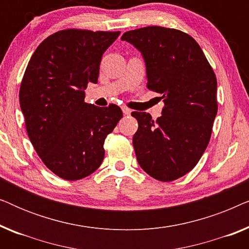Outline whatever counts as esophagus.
<instances>
[{"instance_id":"esophagus-1","label":"esophagus","mask_w":249,"mask_h":249,"mask_svg":"<svg viewBox=\"0 0 249 249\" xmlns=\"http://www.w3.org/2000/svg\"><path fill=\"white\" fill-rule=\"evenodd\" d=\"M122 112H124V115H130L131 114V110L128 107H122Z\"/></svg>"}]
</instances>
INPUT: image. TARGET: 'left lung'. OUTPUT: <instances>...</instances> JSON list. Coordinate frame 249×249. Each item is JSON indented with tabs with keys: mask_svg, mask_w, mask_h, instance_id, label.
I'll list each match as a JSON object with an SVG mask.
<instances>
[{
	"mask_svg": "<svg viewBox=\"0 0 249 249\" xmlns=\"http://www.w3.org/2000/svg\"><path fill=\"white\" fill-rule=\"evenodd\" d=\"M121 39L142 53L147 88L164 102L156 121L146 112L131 113L138 121L136 158L147 175L172 181L193 170L209 145L217 113L216 77L196 40L180 30L144 27Z\"/></svg>",
	"mask_w": 249,
	"mask_h": 249,
	"instance_id": "obj_1",
	"label": "left lung"
}]
</instances>
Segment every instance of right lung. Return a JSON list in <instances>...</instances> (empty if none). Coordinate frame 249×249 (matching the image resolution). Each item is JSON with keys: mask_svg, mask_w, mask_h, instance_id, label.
Listing matches in <instances>:
<instances>
[{"mask_svg": "<svg viewBox=\"0 0 249 249\" xmlns=\"http://www.w3.org/2000/svg\"><path fill=\"white\" fill-rule=\"evenodd\" d=\"M120 32L66 29L44 39L30 57L19 91L32 144L60 178L79 180L96 171L104 141L122 118L115 104L85 103L96 84L103 53Z\"/></svg>", "mask_w": 249, "mask_h": 249, "instance_id": "add662e5", "label": "right lung"}]
</instances>
